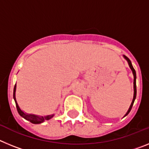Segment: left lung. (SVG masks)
<instances>
[{
	"label": "left lung",
	"mask_w": 149,
	"mask_h": 149,
	"mask_svg": "<svg viewBox=\"0 0 149 149\" xmlns=\"http://www.w3.org/2000/svg\"><path fill=\"white\" fill-rule=\"evenodd\" d=\"M125 56V58L126 59V60H127V62H128V64H129V66H130V68H131V69L132 70L133 72V74H134V98H133V101H132V103H131V107H130V108H129L128 111L127 112V113H126L125 116H127V114L130 113V111L131 110V108H132L133 107V104H134V101H135V98H136V71H135V69L134 68V67H133L132 64H131V60H129L128 57H127L126 56Z\"/></svg>",
	"instance_id": "8db88e82"
}]
</instances>
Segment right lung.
<instances>
[{
	"label": "right lung",
	"instance_id": "add662e5",
	"mask_svg": "<svg viewBox=\"0 0 149 149\" xmlns=\"http://www.w3.org/2000/svg\"><path fill=\"white\" fill-rule=\"evenodd\" d=\"M15 89H16V85H15V86H14V90H13V98H14V100H15V105H16V108H17V110H18V113H19V115H20L21 116L23 117L24 119H25L26 120L30 121L31 123L39 124L43 122L45 120H48V119H51V118L54 116V115H50L45 117L43 116L40 117V116H37L32 115V114L24 113V112L19 108V107H18V104H17L16 99H15Z\"/></svg>",
	"mask_w": 149,
	"mask_h": 149
}]
</instances>
